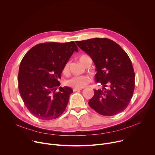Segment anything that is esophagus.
I'll list each match as a JSON object with an SVG mask.
<instances>
[{
  "label": "esophagus",
  "mask_w": 155,
  "mask_h": 155,
  "mask_svg": "<svg viewBox=\"0 0 155 155\" xmlns=\"http://www.w3.org/2000/svg\"><path fill=\"white\" fill-rule=\"evenodd\" d=\"M81 88H74L73 89V91L75 92V91H80V90H81Z\"/></svg>",
  "instance_id": "1"
}]
</instances>
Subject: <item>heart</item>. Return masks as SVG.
I'll return each mask as SVG.
<instances>
[{
  "mask_svg": "<svg viewBox=\"0 0 155 155\" xmlns=\"http://www.w3.org/2000/svg\"><path fill=\"white\" fill-rule=\"evenodd\" d=\"M81 56L80 60L83 57ZM69 69V62L66 63L63 69L64 73H68ZM91 81V78L88 75H81V76H72L67 79L65 81V84L74 88H82L86 86Z\"/></svg>",
  "mask_w": 155,
  "mask_h": 155,
  "instance_id": "obj_1",
  "label": "heart"
}]
</instances>
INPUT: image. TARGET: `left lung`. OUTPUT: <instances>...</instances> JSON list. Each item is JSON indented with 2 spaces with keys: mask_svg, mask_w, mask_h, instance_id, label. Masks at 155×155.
<instances>
[{
  "mask_svg": "<svg viewBox=\"0 0 155 155\" xmlns=\"http://www.w3.org/2000/svg\"><path fill=\"white\" fill-rule=\"evenodd\" d=\"M75 43L94 61L96 81L104 86L102 90H94V95L88 104L104 116L123 112L129 105L135 87V73L127 53L118 44L107 38Z\"/></svg>",
  "mask_w": 155,
  "mask_h": 155,
  "instance_id": "1",
  "label": "left lung"
}]
</instances>
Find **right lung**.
I'll return each mask as SVG.
<instances>
[{
  "label": "right lung",
  "mask_w": 155,
  "mask_h": 155,
  "mask_svg": "<svg viewBox=\"0 0 155 155\" xmlns=\"http://www.w3.org/2000/svg\"><path fill=\"white\" fill-rule=\"evenodd\" d=\"M78 48L74 41L46 42L31 48L22 59L18 76V89L26 108L35 117L51 120L65 110L73 93L59 87L58 78L64 65Z\"/></svg>",
  "instance_id": "obj_1"
}]
</instances>
